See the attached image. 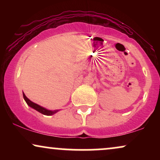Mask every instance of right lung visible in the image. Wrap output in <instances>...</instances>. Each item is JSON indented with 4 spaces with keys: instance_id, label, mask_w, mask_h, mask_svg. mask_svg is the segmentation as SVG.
Returning <instances> with one entry per match:
<instances>
[{
    "instance_id": "add662e5",
    "label": "right lung",
    "mask_w": 160,
    "mask_h": 160,
    "mask_svg": "<svg viewBox=\"0 0 160 160\" xmlns=\"http://www.w3.org/2000/svg\"><path fill=\"white\" fill-rule=\"evenodd\" d=\"M23 98H24V99H25V102H26V103L28 104L30 107H32V108H34V109H35L36 111H38V112H40V113H43V114H44V115H48V116L52 115V114H54L55 113H56V112L58 111H48V110L45 109V108L40 107V105H38V104L34 103V102H32V101L29 100V99L26 96H25V95L24 94V93H23Z\"/></svg>"
}]
</instances>
